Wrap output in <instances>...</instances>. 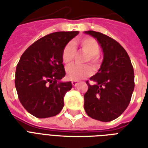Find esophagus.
Returning a JSON list of instances; mask_svg holds the SVG:
<instances>
[{
    "instance_id": "obj_1",
    "label": "esophagus",
    "mask_w": 148,
    "mask_h": 148,
    "mask_svg": "<svg viewBox=\"0 0 148 148\" xmlns=\"http://www.w3.org/2000/svg\"><path fill=\"white\" fill-rule=\"evenodd\" d=\"M78 84H79V82H77V81H75V80L72 81V85H73L74 86H77Z\"/></svg>"
}]
</instances>
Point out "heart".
Returning <instances> with one entry per match:
<instances>
[{
  "mask_svg": "<svg viewBox=\"0 0 148 148\" xmlns=\"http://www.w3.org/2000/svg\"><path fill=\"white\" fill-rule=\"evenodd\" d=\"M82 51L86 53L88 57L86 62L90 61L95 69L99 66L100 59L99 54L100 47L96 39L91 37H85L78 40ZM75 55V47L72 42H68L65 46L62 52V59L65 64H70L73 61ZM68 78L71 80H81L84 77L90 76L93 73V70L90 66H79V65H71L66 69Z\"/></svg>",
  "mask_w": 148,
  "mask_h": 148,
  "instance_id": "b5f03b06",
  "label": "heart"
}]
</instances>
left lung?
<instances>
[{
	"label": "left lung",
	"instance_id": "8db88e82",
	"mask_svg": "<svg viewBox=\"0 0 148 148\" xmlns=\"http://www.w3.org/2000/svg\"><path fill=\"white\" fill-rule=\"evenodd\" d=\"M84 33L95 38L103 51L101 67L90 77L95 84L86 82L85 111L93 119L109 122L119 117L130 103L135 86L133 67L126 51L115 39L94 31Z\"/></svg>",
	"mask_w": 148,
	"mask_h": 148
}]
</instances>
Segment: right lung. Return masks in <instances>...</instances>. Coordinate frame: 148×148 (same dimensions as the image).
Returning <instances> with one entry per match:
<instances>
[{
    "label": "right lung",
    "instance_id": "obj_1",
    "mask_svg": "<svg viewBox=\"0 0 148 148\" xmlns=\"http://www.w3.org/2000/svg\"><path fill=\"white\" fill-rule=\"evenodd\" d=\"M79 32H57L38 39L21 55L15 86L24 108L37 118L58 114L71 82H62L66 72L62 59L64 47Z\"/></svg>",
    "mask_w": 148,
    "mask_h": 148
}]
</instances>
